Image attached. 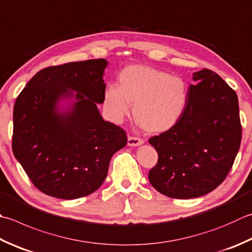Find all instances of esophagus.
<instances>
[{
    "label": "esophagus",
    "mask_w": 252,
    "mask_h": 252,
    "mask_svg": "<svg viewBox=\"0 0 252 252\" xmlns=\"http://www.w3.org/2000/svg\"><path fill=\"white\" fill-rule=\"evenodd\" d=\"M144 141L140 137H134V136H129L127 137V145L129 146H139L142 145Z\"/></svg>",
    "instance_id": "1"
}]
</instances>
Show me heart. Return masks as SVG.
Returning a JSON list of instances; mask_svg holds the SVG:
<instances>
[{
	"instance_id": "obj_1",
	"label": "heart",
	"mask_w": 252,
	"mask_h": 252,
	"mask_svg": "<svg viewBox=\"0 0 252 252\" xmlns=\"http://www.w3.org/2000/svg\"><path fill=\"white\" fill-rule=\"evenodd\" d=\"M188 100V87L182 77L159 68L129 65L119 75V86L108 85L103 105L113 120L133 115L137 125L150 133H162L174 127L184 113Z\"/></svg>"
}]
</instances>
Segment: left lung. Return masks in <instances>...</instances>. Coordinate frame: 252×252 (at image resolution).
Here are the masks:
<instances>
[{"instance_id":"left-lung-1","label":"left lung","mask_w":252,"mask_h":252,"mask_svg":"<svg viewBox=\"0 0 252 252\" xmlns=\"http://www.w3.org/2000/svg\"><path fill=\"white\" fill-rule=\"evenodd\" d=\"M186 109L170 130L150 139L158 161L149 180L174 199L204 195L224 181L241 142L238 98L215 72L193 73Z\"/></svg>"}]
</instances>
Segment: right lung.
I'll return each mask as SVG.
<instances>
[{"mask_svg": "<svg viewBox=\"0 0 252 252\" xmlns=\"http://www.w3.org/2000/svg\"><path fill=\"white\" fill-rule=\"evenodd\" d=\"M108 61L71 62L39 71L14 105L13 153L37 189L74 200L96 191L110 159L126 145L120 126L102 119Z\"/></svg>", "mask_w": 252, "mask_h": 252, "instance_id": "1", "label": "right lung"}]
</instances>
